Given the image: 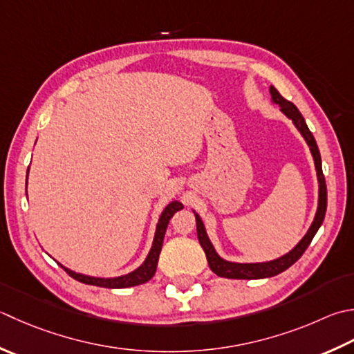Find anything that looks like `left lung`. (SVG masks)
Listing matches in <instances>:
<instances>
[{"mask_svg": "<svg viewBox=\"0 0 354 354\" xmlns=\"http://www.w3.org/2000/svg\"><path fill=\"white\" fill-rule=\"evenodd\" d=\"M270 93H272V100L274 104H279V107L282 110L283 115H287L290 120L293 121L297 130L301 131L302 136L306 138V141L308 144V147L311 150V155H313L315 159V165H316V171H317V181H319V205H317V212L313 224H311L310 230L307 232L306 236L302 238V241L297 244L292 252L281 256V258L270 261V262H261V264H236V262H228L224 261L223 258H219L214 252V248L212 245V242L207 238L205 228L203 221L195 214L196 218V232H198V239L201 247L204 248L205 256H207V262L212 268L213 273H216L221 278H228V279H262V278H272V276L279 274L282 272H286L288 267H292L295 262L301 258L304 252L307 250V247L310 245L311 239L315 238L316 232L319 230V227L324 223L325 218V212H327V184H325V178L322 173V162H321V153L319 149H317V144L315 141V136L311 131L308 130L306 120L301 115L299 110L295 106L293 102L287 101L283 96L276 90L273 86L270 87Z\"/></svg>", "mask_w": 354, "mask_h": 354, "instance_id": "8db88e82", "label": "left lung"}]
</instances>
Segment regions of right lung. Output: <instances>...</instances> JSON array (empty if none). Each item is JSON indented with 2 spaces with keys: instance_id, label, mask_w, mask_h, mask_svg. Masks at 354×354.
<instances>
[{
  "instance_id": "right-lung-1",
  "label": "right lung",
  "mask_w": 354,
  "mask_h": 354,
  "mask_svg": "<svg viewBox=\"0 0 354 354\" xmlns=\"http://www.w3.org/2000/svg\"><path fill=\"white\" fill-rule=\"evenodd\" d=\"M27 173H29V170H27ZM181 209H183V204L178 203V201H173V203H170L167 207H165V210L162 212L161 218H159L155 239H153V245H151V250L147 256V259H145L144 264L140 268H136L135 272L124 274V276H118V278H93V276L80 274V273L72 272V270H68L66 267H62V266L61 267L64 268L68 273V276H72L73 279L80 281L82 283H87V286H96V287H104V288H127V287H135V286H140V283L147 282L153 278V274L156 272L159 253H161L162 241H164L165 230H167L170 219L173 214Z\"/></svg>"
}]
</instances>
